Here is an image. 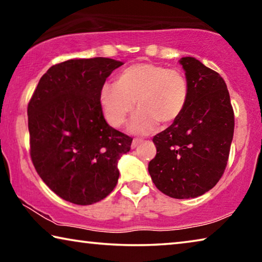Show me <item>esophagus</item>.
Segmentation results:
<instances>
[{"label":"esophagus","mask_w":262,"mask_h":262,"mask_svg":"<svg viewBox=\"0 0 262 262\" xmlns=\"http://www.w3.org/2000/svg\"><path fill=\"white\" fill-rule=\"evenodd\" d=\"M142 142H143V139H134V140H133V142H132V149L136 148L137 145H139L140 143H142Z\"/></svg>","instance_id":"obj_1"}]
</instances>
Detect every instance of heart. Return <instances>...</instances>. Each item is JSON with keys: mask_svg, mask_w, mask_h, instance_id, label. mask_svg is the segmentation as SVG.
Segmentation results:
<instances>
[{"mask_svg": "<svg viewBox=\"0 0 262 262\" xmlns=\"http://www.w3.org/2000/svg\"><path fill=\"white\" fill-rule=\"evenodd\" d=\"M189 83L184 72L161 64L135 63L119 73L115 84H106L100 101L106 120L120 127L126 121L136 100L139 107L129 129L147 134L161 121L177 120L188 103Z\"/></svg>", "mask_w": 262, "mask_h": 262, "instance_id": "b5f03b06", "label": "heart"}]
</instances>
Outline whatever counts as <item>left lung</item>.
I'll use <instances>...</instances> for the list:
<instances>
[{
	"instance_id": "obj_1",
	"label": "left lung",
	"mask_w": 262,
	"mask_h": 262,
	"mask_svg": "<svg viewBox=\"0 0 262 262\" xmlns=\"http://www.w3.org/2000/svg\"><path fill=\"white\" fill-rule=\"evenodd\" d=\"M189 83L183 114L154 136L157 154L148 170L156 187L174 199L196 198L219 183L227 167L234 114L224 79L194 57H181Z\"/></svg>"
}]
</instances>
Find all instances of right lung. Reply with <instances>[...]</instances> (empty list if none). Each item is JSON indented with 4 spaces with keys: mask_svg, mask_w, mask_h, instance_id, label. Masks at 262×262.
Wrapping results in <instances>:
<instances>
[{
    "mask_svg": "<svg viewBox=\"0 0 262 262\" xmlns=\"http://www.w3.org/2000/svg\"><path fill=\"white\" fill-rule=\"evenodd\" d=\"M123 63L107 57L74 59L42 75L28 105L30 156L35 171L66 201L88 206L118 183V159L133 139L105 121L100 92Z\"/></svg>",
    "mask_w": 262,
    "mask_h": 262,
    "instance_id": "obj_1",
    "label": "right lung"
}]
</instances>
